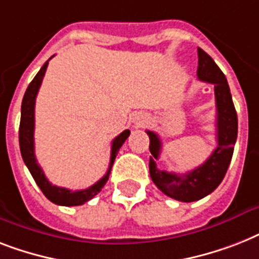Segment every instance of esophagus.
Listing matches in <instances>:
<instances>
[{
	"label": "esophagus",
	"instance_id": "obj_1",
	"mask_svg": "<svg viewBox=\"0 0 259 259\" xmlns=\"http://www.w3.org/2000/svg\"><path fill=\"white\" fill-rule=\"evenodd\" d=\"M148 115L146 114H142V113H138V114L134 115V118H133V122L137 123V125H141V123H144V122H148Z\"/></svg>",
	"mask_w": 259,
	"mask_h": 259
}]
</instances>
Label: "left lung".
I'll return each mask as SVG.
<instances>
[{"mask_svg":"<svg viewBox=\"0 0 259 259\" xmlns=\"http://www.w3.org/2000/svg\"><path fill=\"white\" fill-rule=\"evenodd\" d=\"M199 81L214 85L215 106H217V148L209 158L194 170L186 174L169 173L157 167L155 159L161 153V140L158 134L146 130L150 138V157L149 170L155 186L170 198L181 202H194L213 193L222 182L232 161L234 145L238 133V118L233 104L230 88L226 77L209 54L198 48Z\"/></svg>","mask_w":259,"mask_h":259,"instance_id":"1","label":"left lung"}]
</instances>
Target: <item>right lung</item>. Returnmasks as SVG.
Here are the masks:
<instances>
[{
	"label": "right lung",
	"instance_id": "1",
	"mask_svg": "<svg viewBox=\"0 0 259 259\" xmlns=\"http://www.w3.org/2000/svg\"><path fill=\"white\" fill-rule=\"evenodd\" d=\"M53 57H50L49 60L46 61L44 66L39 69L33 81L29 83L26 92H25L24 100H22V105H21V122H20V149L21 155L24 159L25 165L27 166V169L30 171V174L34 178L35 184L38 185V188L45 194V197L49 201H52L56 205L61 206H78L83 205L85 202L94 198L101 189L104 188L105 184L108 182L109 174H110L111 166L114 163L115 155L118 154L119 148L122 146L126 138L130 136V130H125L122 133L117 136L111 142V153H110V162H109V169L106 171L104 177L101 178L98 182L92 185L90 188L85 189V190H69V189L60 188L56 185H52L48 181V178L44 174V170L41 169V166L38 165L37 159H35L34 154V106H35V98H37V93H38L39 86L42 83L44 75H45L46 68L49 61Z\"/></svg>",
	"mask_w": 259,
	"mask_h": 259
}]
</instances>
